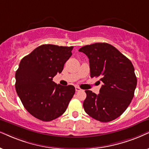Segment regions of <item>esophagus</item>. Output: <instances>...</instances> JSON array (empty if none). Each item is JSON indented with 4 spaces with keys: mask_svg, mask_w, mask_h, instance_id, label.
Returning <instances> with one entry per match:
<instances>
[{
    "mask_svg": "<svg viewBox=\"0 0 149 149\" xmlns=\"http://www.w3.org/2000/svg\"><path fill=\"white\" fill-rule=\"evenodd\" d=\"M81 88L80 87H78V86H76V91H81Z\"/></svg>",
    "mask_w": 149,
    "mask_h": 149,
    "instance_id": "1",
    "label": "esophagus"
}]
</instances>
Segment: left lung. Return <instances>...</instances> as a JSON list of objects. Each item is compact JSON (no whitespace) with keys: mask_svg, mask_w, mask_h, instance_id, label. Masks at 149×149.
Segmentation results:
<instances>
[{"mask_svg":"<svg viewBox=\"0 0 149 149\" xmlns=\"http://www.w3.org/2000/svg\"><path fill=\"white\" fill-rule=\"evenodd\" d=\"M78 51L88 58L91 78H98L99 83L102 82L98 95L85 91L84 111L102 122L116 119L125 112L134 96L137 78L132 63L106 42L86 45Z\"/></svg>","mask_w":149,"mask_h":149,"instance_id":"8db88e82","label":"left lung"}]
</instances>
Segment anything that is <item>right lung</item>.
I'll return each mask as SVG.
<instances>
[{"label":"right lung","instance_id":"obj_1","mask_svg":"<svg viewBox=\"0 0 149 149\" xmlns=\"http://www.w3.org/2000/svg\"><path fill=\"white\" fill-rule=\"evenodd\" d=\"M73 48L42 45L20 61L15 76L17 94L26 110L37 119L49 122L62 116L74 95L73 85L53 81L63 71Z\"/></svg>","mask_w":149,"mask_h":149}]
</instances>
